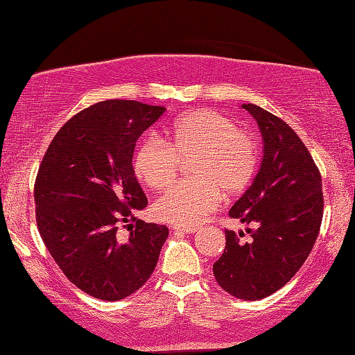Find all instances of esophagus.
<instances>
[{"label":"esophagus","instance_id":"34e87169","mask_svg":"<svg viewBox=\"0 0 355 355\" xmlns=\"http://www.w3.org/2000/svg\"><path fill=\"white\" fill-rule=\"evenodd\" d=\"M173 230L175 232H182V233H196L199 228L197 227H182V225H175L173 227Z\"/></svg>","mask_w":355,"mask_h":355}]
</instances>
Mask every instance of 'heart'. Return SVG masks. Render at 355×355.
<instances>
[{
	"instance_id": "b5f03b06",
	"label": "heart",
	"mask_w": 355,
	"mask_h": 355,
	"mask_svg": "<svg viewBox=\"0 0 355 355\" xmlns=\"http://www.w3.org/2000/svg\"><path fill=\"white\" fill-rule=\"evenodd\" d=\"M166 142L148 137L133 156L136 177L153 191L166 189L175 180L180 163L191 159L192 178L172 186L153 203V214L159 220L194 227L219 207L222 192L236 197L254 182L257 142L225 114L186 112L166 128Z\"/></svg>"
}]
</instances>
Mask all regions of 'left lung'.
Here are the masks:
<instances>
[{
  "label": "left lung",
  "instance_id": "8db88e82",
  "mask_svg": "<svg viewBox=\"0 0 355 355\" xmlns=\"http://www.w3.org/2000/svg\"><path fill=\"white\" fill-rule=\"evenodd\" d=\"M263 136V161L254 183L230 208V218L248 228L239 241L225 230V249L213 264L220 288L244 300L271 296L286 285L310 255L322 220L321 173L313 158L284 120L257 105H243Z\"/></svg>",
  "mask_w": 355,
  "mask_h": 355
}]
</instances>
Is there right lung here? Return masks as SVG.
<instances>
[{
    "instance_id": "right-lung-1",
    "label": "right lung",
    "mask_w": 355,
    "mask_h": 355,
    "mask_svg": "<svg viewBox=\"0 0 355 355\" xmlns=\"http://www.w3.org/2000/svg\"><path fill=\"white\" fill-rule=\"evenodd\" d=\"M164 111L135 100L100 101L58 131L40 163L34 184L40 236L65 277L97 299L139 290L169 235L166 225L135 216L148 203L133 169L136 141Z\"/></svg>"
}]
</instances>
